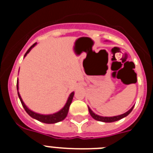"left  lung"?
<instances>
[{
    "instance_id": "left-lung-1",
    "label": "left lung",
    "mask_w": 153,
    "mask_h": 153,
    "mask_svg": "<svg viewBox=\"0 0 153 153\" xmlns=\"http://www.w3.org/2000/svg\"><path fill=\"white\" fill-rule=\"evenodd\" d=\"M133 107H134V106H132V107L129 110H128L126 113H123V114L120 115V116H116V117H100V116H99V115H97L93 113L91 109H90V107H88V109H89V112H90V116H91V117H93L94 120H98V121H100V122H104V123H113V122H115V121H117V120H121V119L124 118V117H126V116H128V115H129V113L132 112Z\"/></svg>"
}]
</instances>
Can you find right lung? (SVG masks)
Segmentation results:
<instances>
[{
    "mask_svg": "<svg viewBox=\"0 0 153 153\" xmlns=\"http://www.w3.org/2000/svg\"><path fill=\"white\" fill-rule=\"evenodd\" d=\"M36 44V43H35V44H33V45L30 47L29 49H28V51H27L26 53H25V55H24V56H26V55L30 51V50L32 49V48H33V47H34ZM17 90H18V79H17ZM17 94H18L19 99H20V100H21L23 107L24 108L25 111L28 113V115H29V116H30L32 118L35 119V120H38V121H40V122L44 123H48V124L56 123L60 122V121L63 120L65 118H66V117H67V113H68V111H69V108H70V104H71V102H72L73 98H74V92L70 93V97H69L67 102H66V104H65V106H63V107L62 108V109H60L59 112L53 113V114L43 115V114H39V113H34V112L31 111L30 109H28V108L27 107L26 105L24 104V102H23L22 99H21V95H20L19 92H17Z\"/></svg>",
    "mask_w": 153,
    "mask_h": 153,
    "instance_id": "add662e5",
    "label": "right lung"
}]
</instances>
